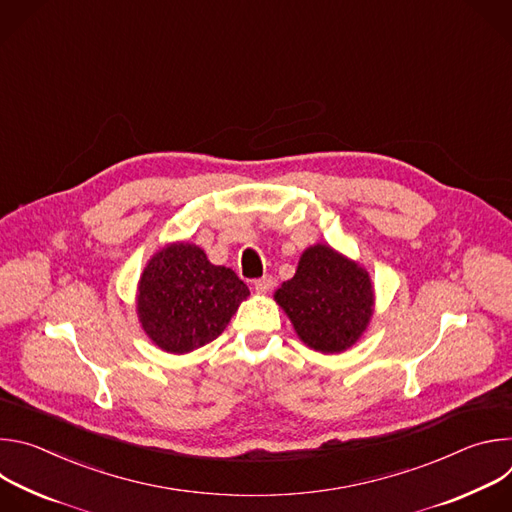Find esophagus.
Segmentation results:
<instances>
[{
	"mask_svg": "<svg viewBox=\"0 0 512 512\" xmlns=\"http://www.w3.org/2000/svg\"><path fill=\"white\" fill-rule=\"evenodd\" d=\"M253 285H255L257 294H267V291L273 287V277H271V275H263V277L255 279Z\"/></svg>",
	"mask_w": 512,
	"mask_h": 512,
	"instance_id": "34e87169",
	"label": "esophagus"
}]
</instances>
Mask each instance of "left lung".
<instances>
[{"label": "left lung", "mask_w": 512, "mask_h": 512, "mask_svg": "<svg viewBox=\"0 0 512 512\" xmlns=\"http://www.w3.org/2000/svg\"><path fill=\"white\" fill-rule=\"evenodd\" d=\"M273 298L300 340L326 354L350 348L367 330L375 306L369 273L320 243L302 253L296 275Z\"/></svg>", "instance_id": "left-lung-1"}]
</instances>
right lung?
Listing matches in <instances>:
<instances>
[{"label":"right lung","mask_w":512,"mask_h":512,"mask_svg":"<svg viewBox=\"0 0 512 512\" xmlns=\"http://www.w3.org/2000/svg\"><path fill=\"white\" fill-rule=\"evenodd\" d=\"M249 296L237 273L190 243H172L145 265L137 287L141 328L162 350L184 354L223 334Z\"/></svg>","instance_id":"add662e5"}]
</instances>
